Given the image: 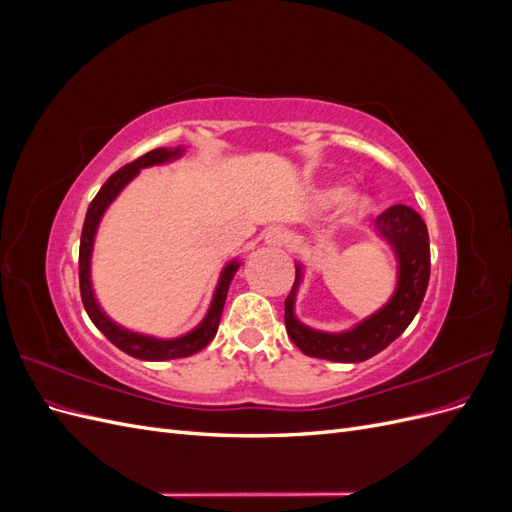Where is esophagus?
<instances>
[{
    "mask_svg": "<svg viewBox=\"0 0 512 512\" xmlns=\"http://www.w3.org/2000/svg\"><path fill=\"white\" fill-rule=\"evenodd\" d=\"M262 239L271 247H282L286 243V232L282 228H269L265 235H262Z\"/></svg>",
    "mask_w": 512,
    "mask_h": 512,
    "instance_id": "34e87169",
    "label": "esophagus"
}]
</instances>
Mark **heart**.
<instances>
[{
  "label": "heart",
  "mask_w": 512,
  "mask_h": 512,
  "mask_svg": "<svg viewBox=\"0 0 512 512\" xmlns=\"http://www.w3.org/2000/svg\"><path fill=\"white\" fill-rule=\"evenodd\" d=\"M342 196H344V188H339V185H331V188L322 192L324 203H335V200H339ZM371 209H374V203H371V198L365 194H352L344 203V215L348 222L365 218V215L371 213Z\"/></svg>",
  "instance_id": "1"
}]
</instances>
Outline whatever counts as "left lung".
<instances>
[{"label":"left lung","mask_w":512,"mask_h":512,"mask_svg":"<svg viewBox=\"0 0 512 512\" xmlns=\"http://www.w3.org/2000/svg\"><path fill=\"white\" fill-rule=\"evenodd\" d=\"M376 235L391 245L397 260V284L378 312L356 322L342 333L318 331L303 324L294 305L303 282V265L297 262L294 286L284 301V322L290 339L303 354L335 363H361L382 352L408 329L423 303L429 284V235L421 215L412 207L393 205L374 222Z\"/></svg>","instance_id":"left-lung-1"}]
</instances>
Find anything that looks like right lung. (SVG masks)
<instances>
[{
    "instance_id": "obj_1",
    "label": "right lung",
    "mask_w": 512,
    "mask_h": 512,
    "mask_svg": "<svg viewBox=\"0 0 512 512\" xmlns=\"http://www.w3.org/2000/svg\"><path fill=\"white\" fill-rule=\"evenodd\" d=\"M183 153H185V147H175V149L160 147V149H153V151L145 153V156L126 164L123 168H119L115 175L106 179V183L102 185L100 192L96 194V198L91 200V205H89L87 215H85L83 232H81L79 282H81V299H83V305H85V312L91 318V322H94L96 327L104 333L108 342L115 344L119 350L134 356V359H141V361L183 359V356H192V354L203 350L215 337V333H218L230 282L241 267V262L237 258H232L230 262H226L222 273H220L218 286H215V290H213V299H211V305L207 309L205 318L200 320L190 333H183V335L173 337V339H160V337H153V335L130 331L126 327H121V324H117L111 316H106V312L100 307V303L96 299V292H94V284H91V254H94L96 232H98V226L104 218L106 209L115 203V198L121 194V190L126 188V185L138 173H141L143 168L175 162L183 156Z\"/></svg>"
}]
</instances>
